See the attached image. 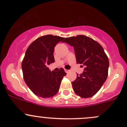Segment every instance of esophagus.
Masks as SVG:
<instances>
[{
	"instance_id": "1",
	"label": "esophagus",
	"mask_w": 127,
	"mask_h": 127,
	"mask_svg": "<svg viewBox=\"0 0 127 127\" xmlns=\"http://www.w3.org/2000/svg\"><path fill=\"white\" fill-rule=\"evenodd\" d=\"M69 71H70V70H67V69H65V72H66V73H69Z\"/></svg>"
}]
</instances>
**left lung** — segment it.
<instances>
[{
  "label": "left lung",
  "mask_w": 127,
  "mask_h": 127,
  "mask_svg": "<svg viewBox=\"0 0 127 127\" xmlns=\"http://www.w3.org/2000/svg\"><path fill=\"white\" fill-rule=\"evenodd\" d=\"M63 42L74 47L77 64L84 71L72 82L74 92L83 98L91 97L99 91L106 81L109 60L99 43L85 35L66 38Z\"/></svg>",
  "instance_id": "8db88e82"
}]
</instances>
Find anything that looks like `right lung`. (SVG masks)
<instances>
[{
    "label": "right lung",
    "mask_w": 127,
    "mask_h": 127,
    "mask_svg": "<svg viewBox=\"0 0 127 127\" xmlns=\"http://www.w3.org/2000/svg\"><path fill=\"white\" fill-rule=\"evenodd\" d=\"M64 39L52 34L42 36L33 41L27 49L22 63L24 78L30 90L38 97L49 98L56 95L61 81L66 75L63 68L55 72L47 67L55 62L54 47Z\"/></svg>",
    "instance_id": "1"
}]
</instances>
